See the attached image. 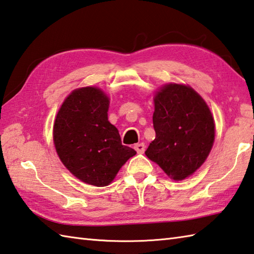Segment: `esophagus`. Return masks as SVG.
Segmentation results:
<instances>
[{"instance_id": "1", "label": "esophagus", "mask_w": 254, "mask_h": 254, "mask_svg": "<svg viewBox=\"0 0 254 254\" xmlns=\"http://www.w3.org/2000/svg\"><path fill=\"white\" fill-rule=\"evenodd\" d=\"M145 144L144 143H137L134 145V150H135L137 153H144V151H145Z\"/></svg>"}]
</instances>
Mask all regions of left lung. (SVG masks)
<instances>
[{"label": "left lung", "mask_w": 254, "mask_h": 254, "mask_svg": "<svg viewBox=\"0 0 254 254\" xmlns=\"http://www.w3.org/2000/svg\"><path fill=\"white\" fill-rule=\"evenodd\" d=\"M156 136L145 155L174 181L192 175L209 155L215 122L209 107L192 88L167 83L154 97Z\"/></svg>", "instance_id": "obj_1"}]
</instances>
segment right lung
<instances>
[{"mask_svg": "<svg viewBox=\"0 0 254 254\" xmlns=\"http://www.w3.org/2000/svg\"><path fill=\"white\" fill-rule=\"evenodd\" d=\"M110 99L101 89L83 87L64 99L54 123V144L67 170L89 185L108 186L136 152L121 143L108 121Z\"/></svg>", "mask_w": 254, "mask_h": 254, "instance_id": "1", "label": "right lung"}]
</instances>
